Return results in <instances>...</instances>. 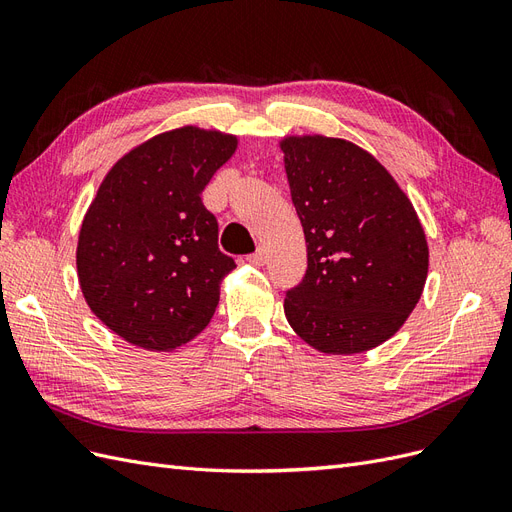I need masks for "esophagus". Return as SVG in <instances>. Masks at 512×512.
I'll return each instance as SVG.
<instances>
[{
  "instance_id": "34e87169",
  "label": "esophagus",
  "mask_w": 512,
  "mask_h": 512,
  "mask_svg": "<svg viewBox=\"0 0 512 512\" xmlns=\"http://www.w3.org/2000/svg\"><path fill=\"white\" fill-rule=\"evenodd\" d=\"M247 262H250V265H254V267H262V265H265V262H267L265 247H258V250H256L254 254L247 256Z\"/></svg>"
}]
</instances>
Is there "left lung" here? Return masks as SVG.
Listing matches in <instances>:
<instances>
[{"instance_id": "obj_1", "label": "left lung", "mask_w": 512, "mask_h": 512, "mask_svg": "<svg viewBox=\"0 0 512 512\" xmlns=\"http://www.w3.org/2000/svg\"><path fill=\"white\" fill-rule=\"evenodd\" d=\"M307 271L284 314L305 344L359 354L384 344L421 299L429 247L410 198L369 151L322 134L284 136Z\"/></svg>"}]
</instances>
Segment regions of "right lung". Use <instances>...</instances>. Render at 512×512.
Segmentation results:
<instances>
[{
    "label": "right lung",
    "instance_id": "1",
    "mask_svg": "<svg viewBox=\"0 0 512 512\" xmlns=\"http://www.w3.org/2000/svg\"><path fill=\"white\" fill-rule=\"evenodd\" d=\"M239 138L183 126L149 138L102 179L76 243L83 297L128 344L173 352L215 314L235 260L200 194Z\"/></svg>",
    "mask_w": 512,
    "mask_h": 512
}]
</instances>
